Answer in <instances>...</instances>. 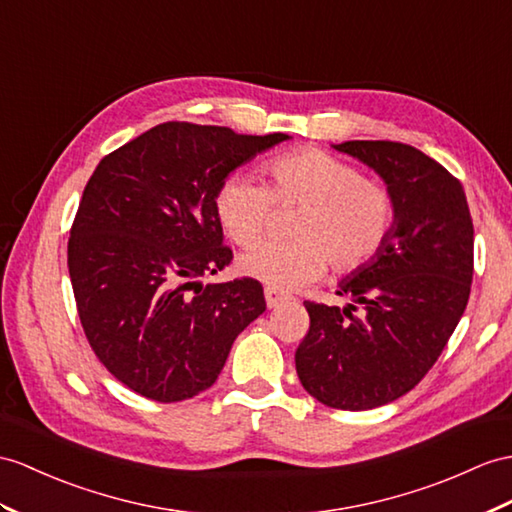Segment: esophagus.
Masks as SVG:
<instances>
[{
    "instance_id": "34e87169",
    "label": "esophagus",
    "mask_w": 512,
    "mask_h": 512,
    "mask_svg": "<svg viewBox=\"0 0 512 512\" xmlns=\"http://www.w3.org/2000/svg\"><path fill=\"white\" fill-rule=\"evenodd\" d=\"M265 299H267V306L269 308H276L282 302H286V299H289V295H284V293H280L276 289H271V286H267V289H265Z\"/></svg>"
}]
</instances>
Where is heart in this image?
<instances>
[{"label": "heart", "mask_w": 512, "mask_h": 512, "mask_svg": "<svg viewBox=\"0 0 512 512\" xmlns=\"http://www.w3.org/2000/svg\"><path fill=\"white\" fill-rule=\"evenodd\" d=\"M267 186L230 176L215 195V213L236 245H254L269 228L273 204L302 206L297 241H267L241 254L239 271L271 289L291 291L319 280L328 265L341 276L367 267L393 230L395 199L386 184L317 147L293 149L267 162Z\"/></svg>", "instance_id": "heart-1"}]
</instances>
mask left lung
Returning <instances> with one entry per match:
<instances>
[{
	"instance_id": "obj_1",
	"label": "left lung",
	"mask_w": 512,
	"mask_h": 512,
	"mask_svg": "<svg viewBox=\"0 0 512 512\" xmlns=\"http://www.w3.org/2000/svg\"><path fill=\"white\" fill-rule=\"evenodd\" d=\"M334 149L384 180L395 221L380 254L339 284L336 293L352 304L304 302L310 328L295 369L321 404L369 410L415 389L450 341L471 291L473 221L463 184L413 145L345 141Z\"/></svg>"
}]
</instances>
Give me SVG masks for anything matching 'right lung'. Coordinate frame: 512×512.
Returning a JSON list of instances; mask_svg holds the SVG:
<instances>
[{
    "label": "right lung",
    "mask_w": 512,
    "mask_h": 512,
    "mask_svg": "<svg viewBox=\"0 0 512 512\" xmlns=\"http://www.w3.org/2000/svg\"><path fill=\"white\" fill-rule=\"evenodd\" d=\"M286 139L167 121L104 156L86 182L67 245L73 295L99 363L134 393L169 404L206 391L265 313L258 280L199 278L232 263L219 186Z\"/></svg>",
    "instance_id": "obj_1"
}]
</instances>
